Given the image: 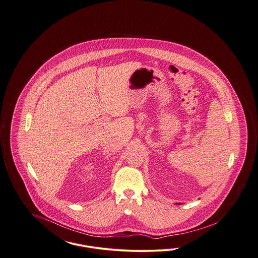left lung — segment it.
<instances>
[{"mask_svg":"<svg viewBox=\"0 0 258 258\" xmlns=\"http://www.w3.org/2000/svg\"><path fill=\"white\" fill-rule=\"evenodd\" d=\"M175 204H178V205H180V204H181V203H175Z\"/></svg>","mask_w":258,"mask_h":258,"instance_id":"left-lung-1","label":"left lung"}]
</instances>
